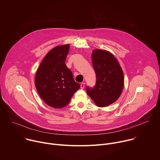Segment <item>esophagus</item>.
<instances>
[{
	"instance_id": "obj_1",
	"label": "esophagus",
	"mask_w": 160,
	"mask_h": 160,
	"mask_svg": "<svg viewBox=\"0 0 160 160\" xmlns=\"http://www.w3.org/2000/svg\"><path fill=\"white\" fill-rule=\"evenodd\" d=\"M85 83H84V82L81 83V84H80V88L83 89V88L85 87Z\"/></svg>"
}]
</instances>
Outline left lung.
<instances>
[{
	"mask_svg": "<svg viewBox=\"0 0 160 160\" xmlns=\"http://www.w3.org/2000/svg\"><path fill=\"white\" fill-rule=\"evenodd\" d=\"M92 62L96 82L93 87H87V93L98 106L105 107L120 96L124 84L123 73L116 58L106 51L94 50Z\"/></svg>",
	"mask_w": 160,
	"mask_h": 160,
	"instance_id": "obj_1",
	"label": "left lung"
}]
</instances>
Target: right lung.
I'll return each instance as SVG.
<instances>
[{"label": "right lung", "instance_id": "obj_1", "mask_svg": "<svg viewBox=\"0 0 160 160\" xmlns=\"http://www.w3.org/2000/svg\"><path fill=\"white\" fill-rule=\"evenodd\" d=\"M69 50V44L51 50L37 71L35 81L38 93L45 103L54 108L67 106L80 87L65 64Z\"/></svg>", "mask_w": 160, "mask_h": 160}]
</instances>
